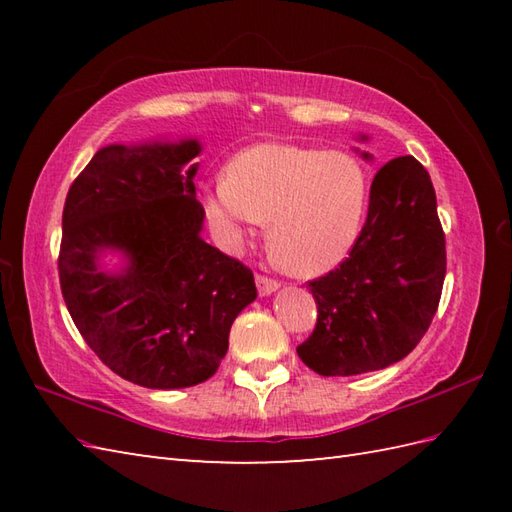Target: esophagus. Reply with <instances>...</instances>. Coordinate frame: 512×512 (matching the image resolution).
<instances>
[{
	"mask_svg": "<svg viewBox=\"0 0 512 512\" xmlns=\"http://www.w3.org/2000/svg\"><path fill=\"white\" fill-rule=\"evenodd\" d=\"M255 284H257V290H259V297L273 295V292L279 288V281L270 279V277H264V275H257L255 277Z\"/></svg>",
	"mask_w": 512,
	"mask_h": 512,
	"instance_id": "34e87169",
	"label": "esophagus"
}]
</instances>
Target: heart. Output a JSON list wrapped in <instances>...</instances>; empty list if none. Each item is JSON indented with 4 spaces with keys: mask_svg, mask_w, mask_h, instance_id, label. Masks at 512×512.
<instances>
[{
    "mask_svg": "<svg viewBox=\"0 0 512 512\" xmlns=\"http://www.w3.org/2000/svg\"><path fill=\"white\" fill-rule=\"evenodd\" d=\"M217 239L237 248L266 224L273 262L295 277L330 273L352 253L365 222L367 178L354 156L290 143H259L202 189Z\"/></svg>",
    "mask_w": 512,
    "mask_h": 512,
    "instance_id": "obj_1",
    "label": "heart"
}]
</instances>
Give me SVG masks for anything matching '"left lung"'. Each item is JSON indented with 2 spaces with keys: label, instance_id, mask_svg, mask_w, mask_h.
Listing matches in <instances>:
<instances>
[{
  "label": "left lung",
  "instance_id": "8db88e82",
  "mask_svg": "<svg viewBox=\"0 0 512 512\" xmlns=\"http://www.w3.org/2000/svg\"><path fill=\"white\" fill-rule=\"evenodd\" d=\"M444 273L447 250L429 173L413 156L389 160L374 176L350 257L308 284L319 317L297 347L299 358L321 376H356L402 361L429 330Z\"/></svg>",
  "mask_w": 512,
  "mask_h": 512
}]
</instances>
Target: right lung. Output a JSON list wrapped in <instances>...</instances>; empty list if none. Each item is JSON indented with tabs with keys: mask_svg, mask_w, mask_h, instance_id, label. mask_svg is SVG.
Here are the masks:
<instances>
[{
	"mask_svg": "<svg viewBox=\"0 0 512 512\" xmlns=\"http://www.w3.org/2000/svg\"><path fill=\"white\" fill-rule=\"evenodd\" d=\"M198 138L107 145L63 206L61 292L94 354L129 383L182 389L211 378L253 273L206 244L195 200ZM105 254L122 266L105 269Z\"/></svg>",
	"mask_w": 512,
	"mask_h": 512,
	"instance_id": "obj_1",
	"label": "right lung"
}]
</instances>
